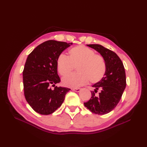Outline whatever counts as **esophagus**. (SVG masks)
Masks as SVG:
<instances>
[{
    "mask_svg": "<svg viewBox=\"0 0 147 147\" xmlns=\"http://www.w3.org/2000/svg\"><path fill=\"white\" fill-rule=\"evenodd\" d=\"M73 90H74V91H75L76 92H79L81 91V88H73L72 89Z\"/></svg>",
    "mask_w": 147,
    "mask_h": 147,
    "instance_id": "34e87169",
    "label": "esophagus"
}]
</instances>
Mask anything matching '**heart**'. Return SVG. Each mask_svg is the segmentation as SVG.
Returning <instances> with one entry per match:
<instances>
[{
    "mask_svg": "<svg viewBox=\"0 0 147 147\" xmlns=\"http://www.w3.org/2000/svg\"><path fill=\"white\" fill-rule=\"evenodd\" d=\"M69 56L59 55L57 59V69L61 76H65L77 66L78 73L69 74L62 79L65 86L76 88L85 85L89 80L96 83L104 78L107 66L104 57L96 54L95 51L83 45H76L69 50Z\"/></svg>",
    "mask_w": 147,
    "mask_h": 147,
    "instance_id": "b5f03b06",
    "label": "heart"
}]
</instances>
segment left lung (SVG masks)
<instances>
[{"instance_id": "obj_1", "label": "left lung", "mask_w": 147, "mask_h": 147, "mask_svg": "<svg viewBox=\"0 0 147 147\" xmlns=\"http://www.w3.org/2000/svg\"><path fill=\"white\" fill-rule=\"evenodd\" d=\"M87 46L95 49L104 57L107 70L104 78L92 86L95 90L91 91L92 97L84 105L93 113L106 114L116 107L126 88L125 69L123 62L114 52L98 44ZM98 89L101 92L95 96Z\"/></svg>"}]
</instances>
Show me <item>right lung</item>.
I'll return each instance as SVG.
<instances>
[{"label":"right lung","mask_w":147,"mask_h":147,"mask_svg":"<svg viewBox=\"0 0 147 147\" xmlns=\"http://www.w3.org/2000/svg\"><path fill=\"white\" fill-rule=\"evenodd\" d=\"M72 43L48 40L38 45L28 55L23 72L24 94L35 112L49 115L63 103L71 89L55 86L61 82L57 74V59Z\"/></svg>","instance_id":"1"}]
</instances>
